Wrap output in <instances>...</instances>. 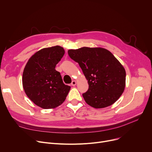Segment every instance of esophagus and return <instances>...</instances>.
<instances>
[{
  "label": "esophagus",
  "instance_id": "obj_1",
  "mask_svg": "<svg viewBox=\"0 0 152 152\" xmlns=\"http://www.w3.org/2000/svg\"><path fill=\"white\" fill-rule=\"evenodd\" d=\"M71 86H76V81H75V80H73V81H72V83H71Z\"/></svg>",
  "mask_w": 152,
  "mask_h": 152
}]
</instances>
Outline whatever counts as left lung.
Listing matches in <instances>:
<instances>
[{"label": "left lung", "instance_id": "8db88e82", "mask_svg": "<svg viewBox=\"0 0 152 152\" xmlns=\"http://www.w3.org/2000/svg\"><path fill=\"white\" fill-rule=\"evenodd\" d=\"M70 58L78 63L89 84L83 94L84 100L95 108L110 106L123 93L126 71L115 56L101 47H81L68 51Z\"/></svg>", "mask_w": 152, "mask_h": 152}]
</instances>
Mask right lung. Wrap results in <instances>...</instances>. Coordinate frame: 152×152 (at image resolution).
Returning a JSON list of instances; mask_svg holds the SVG:
<instances>
[{"mask_svg": "<svg viewBox=\"0 0 152 152\" xmlns=\"http://www.w3.org/2000/svg\"><path fill=\"white\" fill-rule=\"evenodd\" d=\"M64 54L65 50L59 45L44 48L31 56L24 68L23 89L28 98L42 108L60 105L71 89L55 69Z\"/></svg>", "mask_w": 152, "mask_h": 152, "instance_id": "add662e5", "label": "right lung"}]
</instances>
